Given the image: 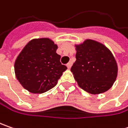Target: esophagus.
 Wrapping results in <instances>:
<instances>
[{"instance_id":"1","label":"esophagus","mask_w":128,"mask_h":128,"mask_svg":"<svg viewBox=\"0 0 128 128\" xmlns=\"http://www.w3.org/2000/svg\"><path fill=\"white\" fill-rule=\"evenodd\" d=\"M71 66H72V62H69L67 64V67H68V69H70V68H71Z\"/></svg>"}]
</instances>
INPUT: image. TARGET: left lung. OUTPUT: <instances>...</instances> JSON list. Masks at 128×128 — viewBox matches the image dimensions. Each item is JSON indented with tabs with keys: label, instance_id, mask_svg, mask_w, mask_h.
<instances>
[{
	"label": "left lung",
	"instance_id": "left-lung-1",
	"mask_svg": "<svg viewBox=\"0 0 128 128\" xmlns=\"http://www.w3.org/2000/svg\"><path fill=\"white\" fill-rule=\"evenodd\" d=\"M76 50V61L70 70L80 88L94 95L108 90L118 74V66L111 52L92 40L77 46Z\"/></svg>",
	"mask_w": 128,
	"mask_h": 128
}]
</instances>
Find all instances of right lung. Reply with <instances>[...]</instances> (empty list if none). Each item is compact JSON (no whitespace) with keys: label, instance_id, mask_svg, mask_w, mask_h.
<instances>
[{"label":"right lung","instance_id":"add662e5","mask_svg":"<svg viewBox=\"0 0 128 128\" xmlns=\"http://www.w3.org/2000/svg\"><path fill=\"white\" fill-rule=\"evenodd\" d=\"M57 45L48 38L30 40L15 62L16 78L22 86L32 93H43L57 85L67 69L57 54Z\"/></svg>","mask_w":128,"mask_h":128}]
</instances>
